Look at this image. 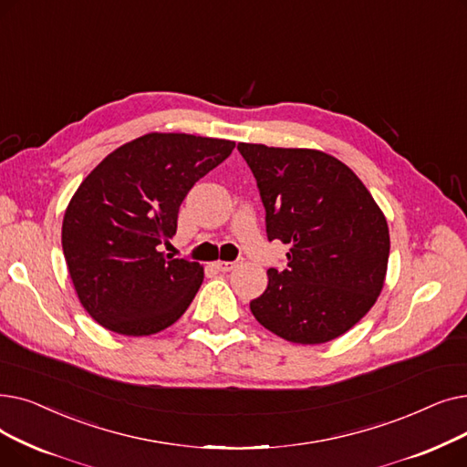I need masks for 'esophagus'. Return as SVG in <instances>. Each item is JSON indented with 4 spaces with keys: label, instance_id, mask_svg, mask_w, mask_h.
<instances>
[{
    "label": "esophagus",
    "instance_id": "34e87169",
    "mask_svg": "<svg viewBox=\"0 0 467 467\" xmlns=\"http://www.w3.org/2000/svg\"><path fill=\"white\" fill-rule=\"evenodd\" d=\"M213 265H214V268H216L218 272H230V270H234V268H235L237 262H228V260H216Z\"/></svg>",
    "mask_w": 467,
    "mask_h": 467
}]
</instances>
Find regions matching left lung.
<instances>
[{
	"instance_id": "8db88e82",
	"label": "left lung",
	"mask_w": 467,
	"mask_h": 467,
	"mask_svg": "<svg viewBox=\"0 0 467 467\" xmlns=\"http://www.w3.org/2000/svg\"><path fill=\"white\" fill-rule=\"evenodd\" d=\"M237 150L256 179L268 239L291 245L286 270H268L253 316L295 344L342 337L384 288L389 230L382 209L335 155L247 142Z\"/></svg>"
}]
</instances>
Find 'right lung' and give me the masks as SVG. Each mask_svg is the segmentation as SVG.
<instances>
[{
    "label": "right lung",
    "instance_id": "right-lung-1",
    "mask_svg": "<svg viewBox=\"0 0 467 467\" xmlns=\"http://www.w3.org/2000/svg\"><path fill=\"white\" fill-rule=\"evenodd\" d=\"M235 142L148 132L91 171L62 220V251L85 312L123 337L179 321L203 283V265L161 253L192 186Z\"/></svg>",
    "mask_w": 467,
    "mask_h": 467
}]
</instances>
